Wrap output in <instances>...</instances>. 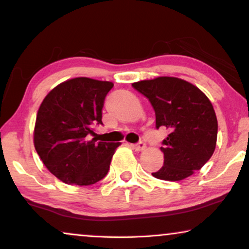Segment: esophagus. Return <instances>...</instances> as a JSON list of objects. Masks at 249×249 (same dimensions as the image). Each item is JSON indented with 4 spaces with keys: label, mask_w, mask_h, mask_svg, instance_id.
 I'll return each mask as SVG.
<instances>
[{
    "label": "esophagus",
    "mask_w": 249,
    "mask_h": 249,
    "mask_svg": "<svg viewBox=\"0 0 249 249\" xmlns=\"http://www.w3.org/2000/svg\"><path fill=\"white\" fill-rule=\"evenodd\" d=\"M130 146H131V148H132V149H135V151H137V152L144 151L145 147H146L145 142H138V144H136V145H130Z\"/></svg>",
    "instance_id": "1"
}]
</instances>
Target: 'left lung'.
<instances>
[{"instance_id":"1","label":"left lung","mask_w":249,"mask_h":249,"mask_svg":"<svg viewBox=\"0 0 249 249\" xmlns=\"http://www.w3.org/2000/svg\"><path fill=\"white\" fill-rule=\"evenodd\" d=\"M154 107L156 128L170 134L161 151L164 164L152 173L168 181L188 178L213 155L217 138L215 111L209 97L188 81L176 77H158L132 84Z\"/></svg>"}]
</instances>
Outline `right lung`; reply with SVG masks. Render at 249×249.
I'll return each mask as SVG.
<instances>
[{
    "label": "right lung",
    "mask_w": 249,
    "mask_h": 249,
    "mask_svg": "<svg viewBox=\"0 0 249 249\" xmlns=\"http://www.w3.org/2000/svg\"><path fill=\"white\" fill-rule=\"evenodd\" d=\"M113 83L78 77L44 97L37 112L34 146L47 170L68 185L89 186L103 179L121 142H97L104 98Z\"/></svg>",
    "instance_id": "add662e5"
}]
</instances>
